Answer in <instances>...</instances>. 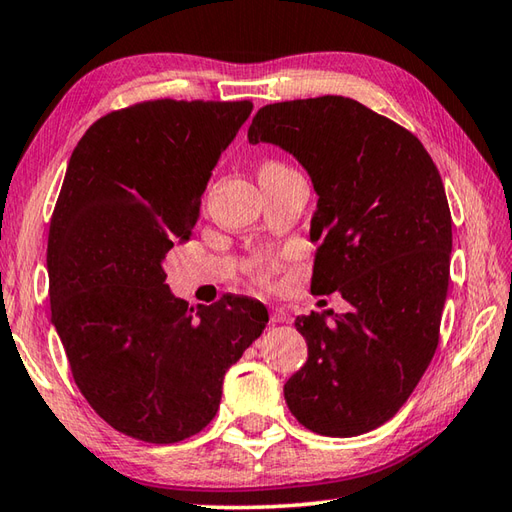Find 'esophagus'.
<instances>
[{
  "instance_id": "obj_1",
  "label": "esophagus",
  "mask_w": 512,
  "mask_h": 512,
  "mask_svg": "<svg viewBox=\"0 0 512 512\" xmlns=\"http://www.w3.org/2000/svg\"><path fill=\"white\" fill-rule=\"evenodd\" d=\"M287 320H289V314L283 307H271V322H274V325H278V322H287Z\"/></svg>"
}]
</instances>
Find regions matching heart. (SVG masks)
<instances>
[{
    "instance_id": "b5f03b06",
    "label": "heart",
    "mask_w": 512,
    "mask_h": 512,
    "mask_svg": "<svg viewBox=\"0 0 512 512\" xmlns=\"http://www.w3.org/2000/svg\"><path fill=\"white\" fill-rule=\"evenodd\" d=\"M280 172H289L287 165L278 163V161H265L263 165H260L258 176H265V174H280Z\"/></svg>"
}]
</instances>
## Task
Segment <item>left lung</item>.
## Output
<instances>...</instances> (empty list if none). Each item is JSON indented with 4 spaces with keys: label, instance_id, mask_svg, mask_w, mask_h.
<instances>
[{
    "label": "left lung",
    "instance_id": "obj_1",
    "mask_svg": "<svg viewBox=\"0 0 512 512\" xmlns=\"http://www.w3.org/2000/svg\"><path fill=\"white\" fill-rule=\"evenodd\" d=\"M247 139L278 145L307 170L318 194L311 291H338L351 305L296 318L309 358L285 384L289 411L329 437L378 429L440 340L453 249L440 172L409 130L347 97L271 103Z\"/></svg>",
    "mask_w": 512,
    "mask_h": 512
}]
</instances>
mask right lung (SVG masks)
<instances>
[{"mask_svg":"<svg viewBox=\"0 0 512 512\" xmlns=\"http://www.w3.org/2000/svg\"><path fill=\"white\" fill-rule=\"evenodd\" d=\"M252 101H143L101 117L72 152L48 234L50 311L88 404L152 444L196 435L227 369L267 325L263 302L190 307L163 260L190 241L201 196Z\"/></svg>","mask_w":512,"mask_h":512,"instance_id":"obj_1","label":"right lung"}]
</instances>
